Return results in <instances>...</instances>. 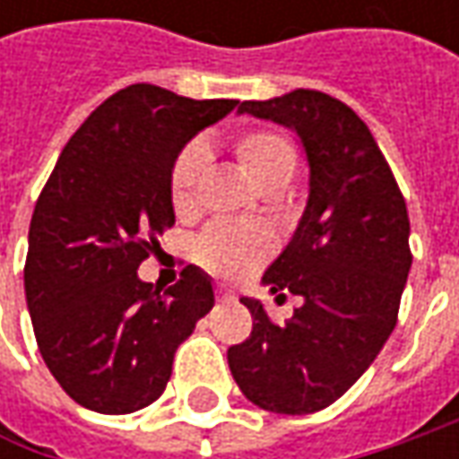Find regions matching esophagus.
Instances as JSON below:
<instances>
[{
    "instance_id": "obj_1",
    "label": "esophagus",
    "mask_w": 459,
    "mask_h": 459,
    "mask_svg": "<svg viewBox=\"0 0 459 459\" xmlns=\"http://www.w3.org/2000/svg\"><path fill=\"white\" fill-rule=\"evenodd\" d=\"M217 301H224V304L235 301V291L227 289V286H217Z\"/></svg>"
}]
</instances>
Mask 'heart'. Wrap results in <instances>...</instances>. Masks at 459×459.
<instances>
[{"label": "heart", "instance_id": "heart-1", "mask_svg": "<svg viewBox=\"0 0 459 459\" xmlns=\"http://www.w3.org/2000/svg\"><path fill=\"white\" fill-rule=\"evenodd\" d=\"M232 152L250 181L265 191L275 194L291 184L299 155L286 134L275 130H247L238 134ZM209 166V152L199 143L186 145L176 155L168 178L170 206L178 217H186L196 209L202 191L204 173ZM273 253V235L265 227L214 221L204 230L196 242V257L206 271L227 278L250 273L265 257Z\"/></svg>", "mask_w": 459, "mask_h": 459}]
</instances>
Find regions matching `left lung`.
<instances>
[{
	"instance_id": "1",
	"label": "left lung",
	"mask_w": 459,
	"mask_h": 459,
	"mask_svg": "<svg viewBox=\"0 0 459 459\" xmlns=\"http://www.w3.org/2000/svg\"><path fill=\"white\" fill-rule=\"evenodd\" d=\"M239 112L291 127L307 151L304 217L263 275L271 291L304 304L275 325L260 301L239 299L253 332L227 350V360L255 406L314 414L360 378L396 326L411 268L409 212L376 137L340 99L296 89L242 101Z\"/></svg>"
}]
</instances>
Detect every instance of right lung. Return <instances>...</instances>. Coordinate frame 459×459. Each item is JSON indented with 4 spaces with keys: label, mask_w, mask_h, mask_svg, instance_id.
I'll return each instance as SVG.
<instances>
[{
    "label": "right lung",
    "mask_w": 459,
    "mask_h": 459,
    "mask_svg": "<svg viewBox=\"0 0 459 459\" xmlns=\"http://www.w3.org/2000/svg\"><path fill=\"white\" fill-rule=\"evenodd\" d=\"M235 107L152 83L119 89L65 143L43 186L30 221L27 308L48 370L83 409L133 414L158 401L178 344L214 307L196 265L168 291L137 268L176 221V155Z\"/></svg>",
    "instance_id": "1"
}]
</instances>
